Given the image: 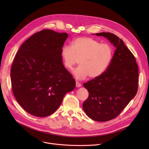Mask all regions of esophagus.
<instances>
[{"mask_svg":"<svg viewBox=\"0 0 149 149\" xmlns=\"http://www.w3.org/2000/svg\"><path fill=\"white\" fill-rule=\"evenodd\" d=\"M81 86V84L79 83V81H76V87L77 88H80Z\"/></svg>","mask_w":149,"mask_h":149,"instance_id":"34e87169","label":"esophagus"}]
</instances>
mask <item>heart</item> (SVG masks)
I'll use <instances>...</instances> for the list:
<instances>
[{
	"label": "heart",
	"mask_w": 149,
	"mask_h": 149,
	"mask_svg": "<svg viewBox=\"0 0 149 149\" xmlns=\"http://www.w3.org/2000/svg\"><path fill=\"white\" fill-rule=\"evenodd\" d=\"M113 56L112 46L101 43L90 37H79L72 46L65 45L61 49V57L65 66L72 70L79 60V66L74 72L76 79L84 80L89 76L95 79L109 67Z\"/></svg>",
	"instance_id": "heart-1"
}]
</instances>
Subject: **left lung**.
Masks as SVG:
<instances>
[{"mask_svg": "<svg viewBox=\"0 0 149 149\" xmlns=\"http://www.w3.org/2000/svg\"><path fill=\"white\" fill-rule=\"evenodd\" d=\"M95 35L107 38L116 50L106 71L83 84L89 97L83 108L91 119L105 122L118 116L136 95L138 66L134 54L118 37L110 33Z\"/></svg>", "mask_w": 149, "mask_h": 149, "instance_id": "8db88e82", "label": "left lung"}]
</instances>
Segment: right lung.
Here are the masks:
<instances>
[{"label": "right lung", "mask_w": 149, "mask_h": 149, "mask_svg": "<svg viewBox=\"0 0 149 149\" xmlns=\"http://www.w3.org/2000/svg\"><path fill=\"white\" fill-rule=\"evenodd\" d=\"M67 33L43 29L20 47L11 68L13 94L31 115L45 117L60 106L65 95L74 90L75 81L65 68L61 49Z\"/></svg>", "instance_id": "right-lung-1"}]
</instances>
